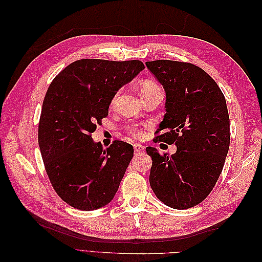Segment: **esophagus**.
Returning <instances> with one entry per match:
<instances>
[{"instance_id": "obj_1", "label": "esophagus", "mask_w": 262, "mask_h": 262, "mask_svg": "<svg viewBox=\"0 0 262 262\" xmlns=\"http://www.w3.org/2000/svg\"><path fill=\"white\" fill-rule=\"evenodd\" d=\"M144 146L141 145V144H134V153L135 155H141L142 153H144Z\"/></svg>"}]
</instances>
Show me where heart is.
Returning a JSON list of instances; mask_svg holds the SVG:
<instances>
[{"mask_svg":"<svg viewBox=\"0 0 262 262\" xmlns=\"http://www.w3.org/2000/svg\"><path fill=\"white\" fill-rule=\"evenodd\" d=\"M158 89H160V86L158 85V83H155L154 81H151V80H147V81H144L142 84H141V93H142V96H143V94H146V93L151 92V91L158 90ZM119 93H120V90H118V91L115 93V96L113 97V99H111V105H115L116 104L117 99H118V96H119ZM126 132L128 133V134L132 135L133 137H135V138L142 136V133L140 130V128H138L135 125L127 126L126 127Z\"/></svg>","mask_w":262,"mask_h":262,"instance_id":"heart-1","label":"heart"}]
</instances>
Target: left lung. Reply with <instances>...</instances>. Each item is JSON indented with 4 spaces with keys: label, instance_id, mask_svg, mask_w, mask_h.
Returning a JSON list of instances; mask_svg holds the SVG:
<instances>
[{
    "label": "left lung",
    "instance_id": "1",
    "mask_svg": "<svg viewBox=\"0 0 262 262\" xmlns=\"http://www.w3.org/2000/svg\"><path fill=\"white\" fill-rule=\"evenodd\" d=\"M166 94L162 134L157 141L176 144L177 152L152 158L149 185L169 207L187 209L202 203L215 187L230 147V117L223 92L198 66L158 59L145 63Z\"/></svg>",
    "mask_w": 262,
    "mask_h": 262
}]
</instances>
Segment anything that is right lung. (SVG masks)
<instances>
[{"label":"right lung","mask_w":262,"mask_h":262,"mask_svg":"<svg viewBox=\"0 0 262 262\" xmlns=\"http://www.w3.org/2000/svg\"><path fill=\"white\" fill-rule=\"evenodd\" d=\"M145 69L141 60L79 59L59 72L43 99L38 143L47 176L66 204L94 210L109 204L134 155L130 144L108 148L91 134L115 93Z\"/></svg>","instance_id":"add662e5"}]
</instances>
